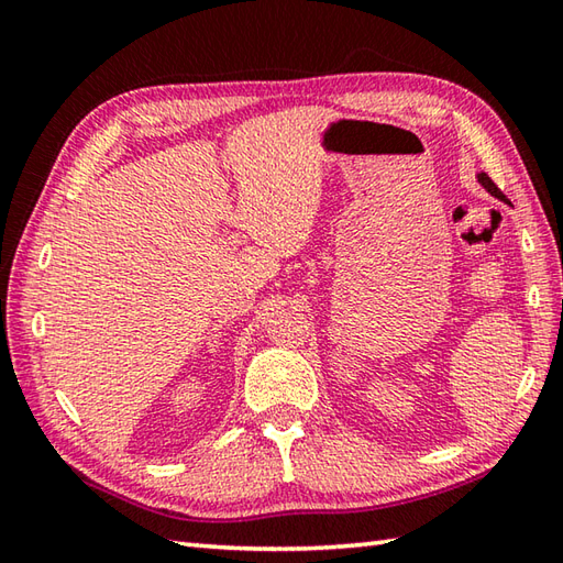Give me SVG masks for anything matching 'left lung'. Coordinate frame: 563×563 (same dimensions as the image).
<instances>
[{
	"label": "left lung",
	"instance_id": "obj_1",
	"mask_svg": "<svg viewBox=\"0 0 563 563\" xmlns=\"http://www.w3.org/2000/svg\"><path fill=\"white\" fill-rule=\"evenodd\" d=\"M479 181L484 184V188H488V190H492V194L496 196V198H504V194H500V188L492 181V178H488L486 174H479Z\"/></svg>",
	"mask_w": 563,
	"mask_h": 563
}]
</instances>
